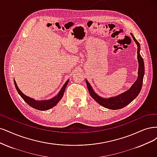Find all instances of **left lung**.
Returning a JSON list of instances; mask_svg holds the SVG:
<instances>
[{
	"label": "left lung",
	"mask_w": 157,
	"mask_h": 157,
	"mask_svg": "<svg viewBox=\"0 0 157 157\" xmlns=\"http://www.w3.org/2000/svg\"><path fill=\"white\" fill-rule=\"evenodd\" d=\"M130 34L138 46L137 58L138 61V76L136 82L132 84V85L131 86V87L128 90L117 96H115V97H112L109 98H103L101 97L100 96L98 95L94 92V90L91 87V85H90L88 81L85 79V82L86 83H87V86L90 95L91 96L92 98L96 101V102H98L100 105H102L103 107L105 108L115 110L121 109L125 107L126 105L129 104L132 101H133L136 97H137V96L139 94L141 89V87H142L143 79L145 72L144 59L141 57L140 53V43L137 41V40L134 38V35L132 33H130Z\"/></svg>",
	"instance_id": "obj_1"
}]
</instances>
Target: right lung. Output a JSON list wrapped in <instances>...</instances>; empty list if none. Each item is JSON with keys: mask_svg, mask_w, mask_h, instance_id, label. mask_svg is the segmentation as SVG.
Returning a JSON list of instances; mask_svg holds the SVG:
<instances>
[{"mask_svg": "<svg viewBox=\"0 0 157 157\" xmlns=\"http://www.w3.org/2000/svg\"><path fill=\"white\" fill-rule=\"evenodd\" d=\"M68 82H69V79H68L67 82H66V83L64 84L61 89L60 90L59 93L56 96H55L53 98H50L49 100H35L34 98L28 97V96H26L24 93H23L21 92V90L19 89L18 86L15 80H14V84L17 91L18 92L19 94L21 96V97L24 100L25 102L27 103L30 106H31V107L34 109H38L40 111H45L53 108L54 106H55L58 104L60 100L63 97L64 90L68 83Z\"/></svg>", "mask_w": 157, "mask_h": 157, "instance_id": "add662e5", "label": "right lung"}]
</instances>
